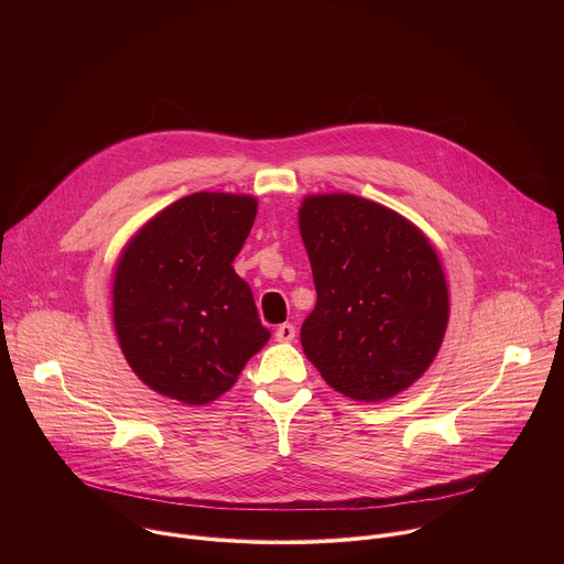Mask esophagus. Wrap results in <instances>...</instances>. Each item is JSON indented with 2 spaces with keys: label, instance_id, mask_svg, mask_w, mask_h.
<instances>
[{
  "label": "esophagus",
  "instance_id": "obj_1",
  "mask_svg": "<svg viewBox=\"0 0 564 564\" xmlns=\"http://www.w3.org/2000/svg\"><path fill=\"white\" fill-rule=\"evenodd\" d=\"M294 335H296V328H294L292 324H281V326L276 328V333H274L276 341H283V344L292 341V339H294Z\"/></svg>",
  "mask_w": 564,
  "mask_h": 564
}]
</instances>
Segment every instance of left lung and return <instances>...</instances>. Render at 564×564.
<instances>
[{
    "instance_id": "obj_1",
    "label": "left lung",
    "mask_w": 564,
    "mask_h": 564,
    "mask_svg": "<svg viewBox=\"0 0 564 564\" xmlns=\"http://www.w3.org/2000/svg\"><path fill=\"white\" fill-rule=\"evenodd\" d=\"M299 229L316 305L301 346L337 392L381 401L433 364L448 324V288L431 240L397 212L352 196H305Z\"/></svg>"
}]
</instances>
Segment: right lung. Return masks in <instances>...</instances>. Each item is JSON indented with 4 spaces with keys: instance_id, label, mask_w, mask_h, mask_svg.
I'll list each match as a JSON object with an SVG mask.
<instances>
[{
    "instance_id": "add662e5",
    "label": "right lung",
    "mask_w": 564,
    "mask_h": 564,
    "mask_svg": "<svg viewBox=\"0 0 564 564\" xmlns=\"http://www.w3.org/2000/svg\"><path fill=\"white\" fill-rule=\"evenodd\" d=\"M257 198L198 192L144 223L113 276V326L131 370L155 392L203 406L227 392L270 339L234 272Z\"/></svg>"
}]
</instances>
